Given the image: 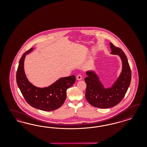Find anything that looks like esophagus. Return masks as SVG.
Segmentation results:
<instances>
[{
    "mask_svg": "<svg viewBox=\"0 0 147 147\" xmlns=\"http://www.w3.org/2000/svg\"><path fill=\"white\" fill-rule=\"evenodd\" d=\"M82 76L81 74H78V76H76V79L78 80H82Z\"/></svg>",
    "mask_w": 147,
    "mask_h": 147,
    "instance_id": "esophagus-1",
    "label": "esophagus"
}]
</instances>
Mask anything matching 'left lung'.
Listing matches in <instances>:
<instances>
[{"instance_id": "left-lung-1", "label": "left lung", "mask_w": 147, "mask_h": 147, "mask_svg": "<svg viewBox=\"0 0 147 147\" xmlns=\"http://www.w3.org/2000/svg\"><path fill=\"white\" fill-rule=\"evenodd\" d=\"M111 53L119 55L122 62L120 75L111 88H105L99 80L98 76L92 71L86 72L87 77L85 81L87 87L86 98L92 106L100 108L114 107L120 102L129 88L131 73L128 59L122 49L110 43Z\"/></svg>"}]
</instances>
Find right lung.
Wrapping results in <instances>:
<instances>
[{"label": "right lung", "mask_w": 147, "mask_h": 147, "mask_svg": "<svg viewBox=\"0 0 147 147\" xmlns=\"http://www.w3.org/2000/svg\"><path fill=\"white\" fill-rule=\"evenodd\" d=\"M33 49L26 51L20 58L16 80L18 87L26 101L32 107L44 111H52L61 107L66 98L67 89L76 82L75 76L60 78L47 87L38 88L27 80L25 76L24 63L26 55Z\"/></svg>", "instance_id": "add662e5"}]
</instances>
